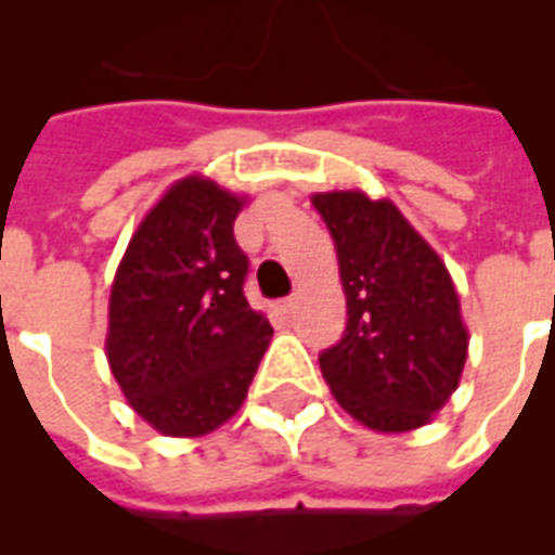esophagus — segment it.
Here are the masks:
<instances>
[{
  "label": "esophagus",
  "mask_w": 555,
  "mask_h": 555,
  "mask_svg": "<svg viewBox=\"0 0 555 555\" xmlns=\"http://www.w3.org/2000/svg\"><path fill=\"white\" fill-rule=\"evenodd\" d=\"M279 311L294 313L296 311V296H287V299H282V302H279Z\"/></svg>",
  "instance_id": "1"
}]
</instances>
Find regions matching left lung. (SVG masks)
<instances>
[{
	"instance_id": "8db88e82",
	"label": "left lung",
	"mask_w": 555,
	"mask_h": 555,
	"mask_svg": "<svg viewBox=\"0 0 555 555\" xmlns=\"http://www.w3.org/2000/svg\"><path fill=\"white\" fill-rule=\"evenodd\" d=\"M313 207L337 244L348 305L322 377L369 429H417L457 388L469 346L447 264L391 201L320 192Z\"/></svg>"
}]
</instances>
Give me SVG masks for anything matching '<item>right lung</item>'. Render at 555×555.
I'll return each mask as SVG.
<instances>
[{
  "label": "right lung",
  "instance_id": "1",
  "mask_svg": "<svg viewBox=\"0 0 555 555\" xmlns=\"http://www.w3.org/2000/svg\"><path fill=\"white\" fill-rule=\"evenodd\" d=\"M242 204L207 178L178 181L141 221L112 285V374L134 412L172 438L207 435L242 409L273 334L244 296Z\"/></svg>",
  "mask_w": 555,
  "mask_h": 555
}]
</instances>
